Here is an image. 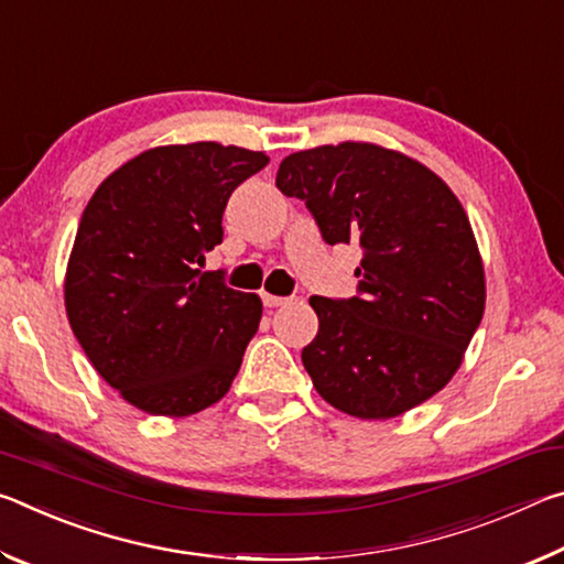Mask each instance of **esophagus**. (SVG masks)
Masks as SVG:
<instances>
[{
  "label": "esophagus",
  "instance_id": "obj_1",
  "mask_svg": "<svg viewBox=\"0 0 564 564\" xmlns=\"http://www.w3.org/2000/svg\"><path fill=\"white\" fill-rule=\"evenodd\" d=\"M263 305L265 308H279V305H285L289 303V299H283V295H271V293H263Z\"/></svg>",
  "mask_w": 564,
  "mask_h": 564
}]
</instances>
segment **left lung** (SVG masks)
Returning a JSON list of instances; mask_svg holds the SVG:
<instances>
[{"label": "left lung", "mask_w": 564, "mask_h": 564, "mask_svg": "<svg viewBox=\"0 0 564 564\" xmlns=\"http://www.w3.org/2000/svg\"><path fill=\"white\" fill-rule=\"evenodd\" d=\"M275 186L305 202L326 243L362 248L358 295H311L318 336L301 358L321 398L388 420L443 390L485 313L482 259L451 186L368 141L295 151Z\"/></svg>", "instance_id": "left-lung-1"}]
</instances>
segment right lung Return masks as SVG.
<instances>
[{
  "mask_svg": "<svg viewBox=\"0 0 564 564\" xmlns=\"http://www.w3.org/2000/svg\"><path fill=\"white\" fill-rule=\"evenodd\" d=\"M269 164L216 141L149 149L94 191L66 263L64 305L97 373L149 415L221 400L261 323L256 293L202 273L228 196Z\"/></svg>",
  "mask_w": 564,
  "mask_h": 564,
  "instance_id": "1",
  "label": "right lung"
}]
</instances>
